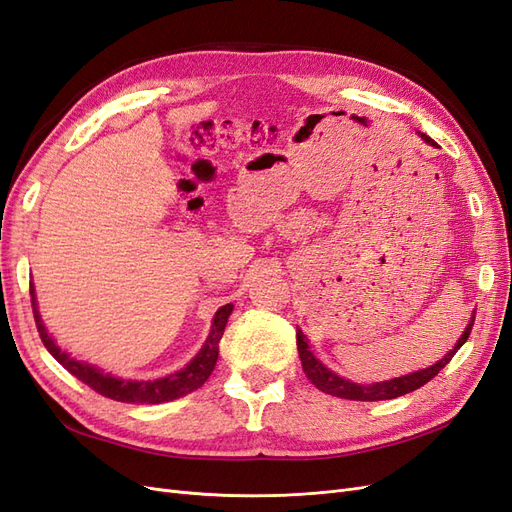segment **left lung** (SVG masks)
Segmentation results:
<instances>
[{"label":"left lung","mask_w":512,"mask_h":512,"mask_svg":"<svg viewBox=\"0 0 512 512\" xmlns=\"http://www.w3.org/2000/svg\"><path fill=\"white\" fill-rule=\"evenodd\" d=\"M425 138V143L438 147V143L429 138L427 134H421ZM472 324L474 318L470 320V324L463 331V335L459 337V342L455 344V348L448 352L444 359H440L436 365H431L427 369L416 371V374H408V376H401V378H393V380H386V382H378V384H354L350 380L339 378L337 374H333L331 369L324 367L316 356L309 352V346L305 342V335L301 329H297V350L301 356V365L307 380L312 382L316 389H320L322 393L333 395V397H342V399H354V401H382V399H395L401 397L406 393H412L416 389H421L423 384H427L431 378H436L440 371L448 365V361L453 359L455 352L466 344V339L470 337L472 331Z\"/></svg>","instance_id":"obj_1"}]
</instances>
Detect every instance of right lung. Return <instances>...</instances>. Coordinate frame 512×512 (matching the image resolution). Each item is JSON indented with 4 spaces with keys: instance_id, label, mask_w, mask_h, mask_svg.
I'll return each mask as SVG.
<instances>
[{
    "instance_id": "right-lung-1",
    "label": "right lung",
    "mask_w": 512,
    "mask_h": 512,
    "mask_svg": "<svg viewBox=\"0 0 512 512\" xmlns=\"http://www.w3.org/2000/svg\"><path fill=\"white\" fill-rule=\"evenodd\" d=\"M29 294H32L34 320H36V327H38L44 348L49 350L55 359L70 371L72 376L85 382L89 389H94L96 393H100L108 399L123 401V404H162V401H173V399H179L183 395L200 389V386H203L207 382V378L211 376L215 363H218L220 339L224 335V327H226L228 316L232 312L230 303L215 312L213 327H211L207 342L194 356V361L190 365H185L181 371H177V374H170L168 378L136 382V380H119V378H113L111 374H102L100 369L91 367L87 363H81V361H74L66 352H61L55 346L51 335L44 329L42 318L38 314V307H36V294H34L32 284H29Z\"/></svg>"
}]
</instances>
